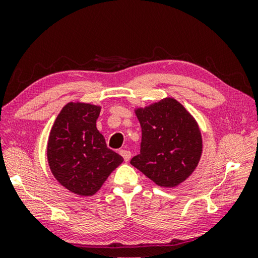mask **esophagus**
Returning a JSON list of instances; mask_svg holds the SVG:
<instances>
[{
    "mask_svg": "<svg viewBox=\"0 0 258 258\" xmlns=\"http://www.w3.org/2000/svg\"><path fill=\"white\" fill-rule=\"evenodd\" d=\"M119 154H121V156L124 158L125 162H128L130 160V157H132V153H130L129 150H125V149H121L119 150Z\"/></svg>",
    "mask_w": 258,
    "mask_h": 258,
    "instance_id": "1",
    "label": "esophagus"
}]
</instances>
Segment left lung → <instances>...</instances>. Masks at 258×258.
Returning a JSON list of instances; mask_svg holds the SVG:
<instances>
[{"instance_id":"left-lung-1","label":"left lung","mask_w":258,"mask_h":258,"mask_svg":"<svg viewBox=\"0 0 258 258\" xmlns=\"http://www.w3.org/2000/svg\"><path fill=\"white\" fill-rule=\"evenodd\" d=\"M142 128L140 154L130 163L160 186L185 181L199 164L202 136L195 118L174 98L135 110Z\"/></svg>"}]
</instances>
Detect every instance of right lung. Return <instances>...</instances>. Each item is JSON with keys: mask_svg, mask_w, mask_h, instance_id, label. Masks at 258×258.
<instances>
[{"mask_svg": "<svg viewBox=\"0 0 258 258\" xmlns=\"http://www.w3.org/2000/svg\"><path fill=\"white\" fill-rule=\"evenodd\" d=\"M101 108L70 102L63 107L48 141V162L55 178L70 191L91 196L123 162L96 128Z\"/></svg>", "mask_w": 258, "mask_h": 258, "instance_id": "add662e5", "label": "right lung"}]
</instances>
